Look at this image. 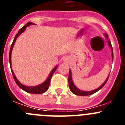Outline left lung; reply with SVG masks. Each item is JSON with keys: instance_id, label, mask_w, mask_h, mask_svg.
<instances>
[{"instance_id": "left-lung-1", "label": "left lung", "mask_w": 125, "mask_h": 125, "mask_svg": "<svg viewBox=\"0 0 125 125\" xmlns=\"http://www.w3.org/2000/svg\"><path fill=\"white\" fill-rule=\"evenodd\" d=\"M104 36L106 37V38L108 39V36L106 34H104ZM108 45L110 46V47L111 48V56H112V59L113 60V47L112 46H111V42H110V40H108ZM108 78H109V76H108L107 79H106V81L104 82V83L101 85V86H100L97 89H94V90H93V91H81L80 89H78L77 87H76V86L74 85V84L73 81V79H72V76H71V70H69V78H68V82H69V89L71 91V92L75 94L76 95H78V96H88V95H91V94H93L95 93L96 92L98 91L100 89H101L105 85V84L106 83L107 81H108Z\"/></svg>"}]
</instances>
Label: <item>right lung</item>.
Masks as SVG:
<instances>
[{
    "label": "right lung",
    "instance_id": "1",
    "mask_svg": "<svg viewBox=\"0 0 125 125\" xmlns=\"http://www.w3.org/2000/svg\"><path fill=\"white\" fill-rule=\"evenodd\" d=\"M34 24H34V23L32 22H31L27 23V24L24 25V27H22V28L17 33V34L15 35V37H14V41H13L12 44V45H11L10 46V52H9V62H10V67H11V53H12V51L13 47H14V44H15V41H16L17 37H18L23 32L25 31V30L26 29V27L29 26L30 25H34ZM57 68V66H56V67H55V68L51 71V73L49 74V76L47 77V79L44 82L41 83V84H39L37 85V86H26L23 85L21 83L17 80V79L16 78V77H15V74H14V72H13L12 69V68H10V69H11V71H12V76L13 77H14V80H15V83H17V84L18 85V86L21 89H22V90H24V91H26V92L29 93L42 94L46 92L47 89H48V88H49V84H50L51 79L52 78V74H54V73L56 71Z\"/></svg>",
    "mask_w": 125,
    "mask_h": 125
}]
</instances>
